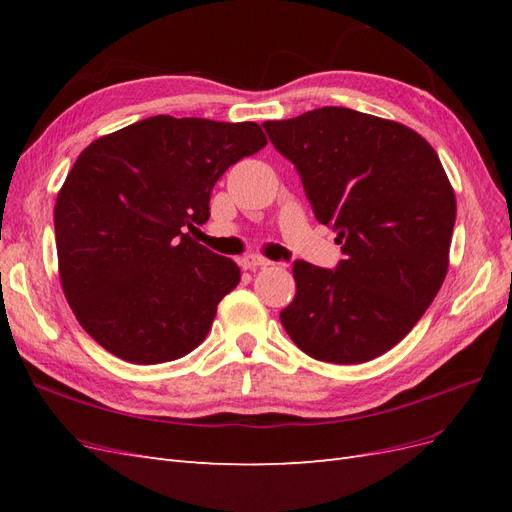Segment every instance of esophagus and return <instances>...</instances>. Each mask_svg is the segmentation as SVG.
Wrapping results in <instances>:
<instances>
[{
	"mask_svg": "<svg viewBox=\"0 0 512 512\" xmlns=\"http://www.w3.org/2000/svg\"><path fill=\"white\" fill-rule=\"evenodd\" d=\"M271 262L267 260V258H262V256H254V254H250V256H243L241 258V267L245 269V271H256V269H265V267H269Z\"/></svg>",
	"mask_w": 512,
	"mask_h": 512,
	"instance_id": "1",
	"label": "esophagus"
}]
</instances>
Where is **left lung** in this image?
<instances>
[{"mask_svg": "<svg viewBox=\"0 0 512 512\" xmlns=\"http://www.w3.org/2000/svg\"><path fill=\"white\" fill-rule=\"evenodd\" d=\"M262 128L346 256L335 271L294 262L284 329L316 361L376 359L412 331L448 271L457 200L438 153L404 123L344 106Z\"/></svg>", "mask_w": 512, "mask_h": 512, "instance_id": "8db88e82", "label": "left lung"}]
</instances>
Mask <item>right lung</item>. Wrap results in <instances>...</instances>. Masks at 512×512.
<instances>
[{
	"label": "right lung",
	"mask_w": 512,
	"mask_h": 512,
	"mask_svg": "<svg viewBox=\"0 0 512 512\" xmlns=\"http://www.w3.org/2000/svg\"><path fill=\"white\" fill-rule=\"evenodd\" d=\"M265 145L254 121L156 115L81 151L55 203L57 265L104 350L156 365L205 342L241 271L190 232L209 220L215 181Z\"/></svg>",
	"instance_id": "right-lung-1"
}]
</instances>
